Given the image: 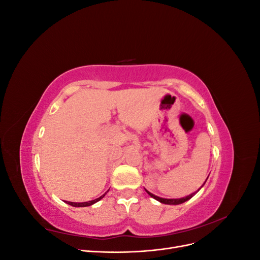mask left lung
Wrapping results in <instances>:
<instances>
[{"mask_svg":"<svg viewBox=\"0 0 260 260\" xmlns=\"http://www.w3.org/2000/svg\"><path fill=\"white\" fill-rule=\"evenodd\" d=\"M208 177H209V176H208ZM208 177H207V179H208ZM207 179H206V181H207ZM206 181H205V182H204V184L206 183ZM204 184H203V185H204ZM203 185H202L196 192H194V193H192V194H190V195L185 196V198H181V199H162V198H159V196L154 195V194L151 193V192H148V191L146 190V188H145V191L147 192V194H148L149 196H151V198L155 199L156 201H158V202H160V203H162V204H167V205H179V204H182V203L188 201L190 199H192L193 196L201 190V188L203 187Z\"/></svg>","mask_w":260,"mask_h":260,"instance_id":"obj_1","label":"left lung"}]
</instances>
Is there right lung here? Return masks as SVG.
<instances>
[{
	"label": "right lung",
	"mask_w": 260,
	"mask_h": 260,
	"mask_svg": "<svg viewBox=\"0 0 260 260\" xmlns=\"http://www.w3.org/2000/svg\"><path fill=\"white\" fill-rule=\"evenodd\" d=\"M108 192V191H107ZM106 192V193H107ZM105 193V194H106ZM105 194H103L102 196H100V198H98V199H95V200H93V201H89V202H83V203H74V202H67V201H65L68 205H70V206H74V207H86V206H91V205H93V204H95L96 202H99V201H101L102 199L104 198L105 196Z\"/></svg>",
	"instance_id": "right-lung-1"
}]
</instances>
